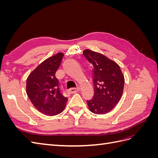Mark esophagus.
<instances>
[{
  "mask_svg": "<svg viewBox=\"0 0 158 158\" xmlns=\"http://www.w3.org/2000/svg\"><path fill=\"white\" fill-rule=\"evenodd\" d=\"M79 91L78 88H70L69 89L67 90V92L69 94H75L76 92H78Z\"/></svg>",
  "mask_w": 158,
  "mask_h": 158,
  "instance_id": "1",
  "label": "esophagus"
}]
</instances>
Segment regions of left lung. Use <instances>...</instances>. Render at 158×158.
Wrapping results in <instances>:
<instances>
[{"label":"left lung","mask_w":158,"mask_h":158,"mask_svg":"<svg viewBox=\"0 0 158 158\" xmlns=\"http://www.w3.org/2000/svg\"><path fill=\"white\" fill-rule=\"evenodd\" d=\"M83 55L92 63L94 95L87 100L89 111L95 114H105L115 107L122 97L125 78L115 62L99 52L85 49Z\"/></svg>","instance_id":"1"}]
</instances>
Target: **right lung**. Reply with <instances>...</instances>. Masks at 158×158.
I'll return each mask as SVG.
<instances>
[{"label":"right lung","instance_id":"right-lung-1","mask_svg":"<svg viewBox=\"0 0 158 158\" xmlns=\"http://www.w3.org/2000/svg\"><path fill=\"white\" fill-rule=\"evenodd\" d=\"M64 55L59 52L49 57L33 70L26 82V93L38 111L54 116L63 111L68 98L61 93L55 73Z\"/></svg>","mask_w":158,"mask_h":158}]
</instances>
